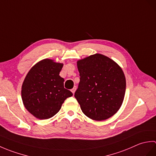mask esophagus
<instances>
[{"instance_id": "esophagus-1", "label": "esophagus", "mask_w": 156, "mask_h": 156, "mask_svg": "<svg viewBox=\"0 0 156 156\" xmlns=\"http://www.w3.org/2000/svg\"><path fill=\"white\" fill-rule=\"evenodd\" d=\"M76 87L75 86V87H74V88H73L72 90H71V91H72V92L73 94H74L75 93V91H76Z\"/></svg>"}]
</instances>
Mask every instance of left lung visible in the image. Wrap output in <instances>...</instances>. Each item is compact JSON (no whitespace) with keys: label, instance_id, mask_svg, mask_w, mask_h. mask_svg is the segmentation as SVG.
Wrapping results in <instances>:
<instances>
[{"label":"left lung","instance_id":"8db88e82","mask_svg":"<svg viewBox=\"0 0 156 156\" xmlns=\"http://www.w3.org/2000/svg\"><path fill=\"white\" fill-rule=\"evenodd\" d=\"M80 82L74 97L83 113L95 121L115 115L123 101L126 80L117 63L102 54L77 62Z\"/></svg>","mask_w":156,"mask_h":156}]
</instances>
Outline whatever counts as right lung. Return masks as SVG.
<instances>
[{
    "mask_svg": "<svg viewBox=\"0 0 156 156\" xmlns=\"http://www.w3.org/2000/svg\"><path fill=\"white\" fill-rule=\"evenodd\" d=\"M63 64L45 59L29 70L22 85L25 107L34 117L48 119L60 110L63 102L73 95L64 87L59 72Z\"/></svg>",
    "mask_w": 156,
    "mask_h": 156,
    "instance_id": "obj_1",
    "label": "right lung"
}]
</instances>
